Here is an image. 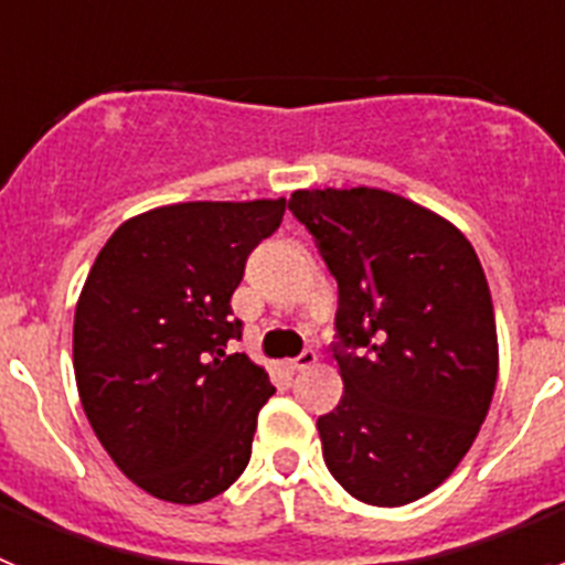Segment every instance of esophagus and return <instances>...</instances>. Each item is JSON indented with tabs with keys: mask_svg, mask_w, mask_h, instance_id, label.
<instances>
[{
	"mask_svg": "<svg viewBox=\"0 0 565 565\" xmlns=\"http://www.w3.org/2000/svg\"><path fill=\"white\" fill-rule=\"evenodd\" d=\"M313 364H317V353L302 351L297 359H291V362H288V371H294V373L308 371V367H313Z\"/></svg>",
	"mask_w": 565,
	"mask_h": 565,
	"instance_id": "obj_1",
	"label": "esophagus"
}]
</instances>
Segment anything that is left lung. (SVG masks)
Here are the masks:
<instances>
[{"label":"left lung","instance_id":"8db88e82","mask_svg":"<svg viewBox=\"0 0 565 565\" xmlns=\"http://www.w3.org/2000/svg\"><path fill=\"white\" fill-rule=\"evenodd\" d=\"M288 209L339 286L344 391L317 422L328 469L373 507L430 495L469 452L495 393L481 259L447 217L384 189H297Z\"/></svg>","mask_w":565,"mask_h":565}]
</instances>
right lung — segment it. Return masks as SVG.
Here are the masks:
<instances>
[{"instance_id": "add662e5", "label": "right lung", "mask_w": 565, "mask_h": 565, "mask_svg": "<svg viewBox=\"0 0 565 565\" xmlns=\"http://www.w3.org/2000/svg\"><path fill=\"white\" fill-rule=\"evenodd\" d=\"M286 198L149 209L115 228L73 322L78 398L104 450L158 501L203 503L232 487L274 384L246 353L232 294Z\"/></svg>"}]
</instances>
